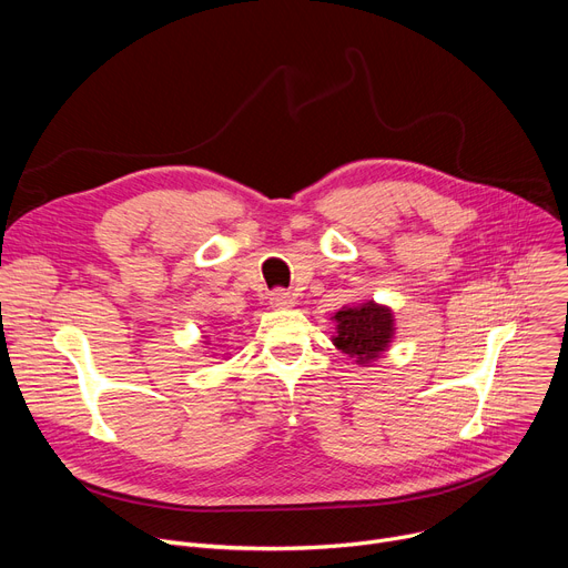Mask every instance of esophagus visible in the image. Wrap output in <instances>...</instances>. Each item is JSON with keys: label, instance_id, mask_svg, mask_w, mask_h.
Listing matches in <instances>:
<instances>
[{"label": "esophagus", "instance_id": "1", "mask_svg": "<svg viewBox=\"0 0 568 568\" xmlns=\"http://www.w3.org/2000/svg\"><path fill=\"white\" fill-rule=\"evenodd\" d=\"M294 294L287 290H274L268 294V306L272 308H292L294 306Z\"/></svg>", "mask_w": 568, "mask_h": 568}]
</instances>
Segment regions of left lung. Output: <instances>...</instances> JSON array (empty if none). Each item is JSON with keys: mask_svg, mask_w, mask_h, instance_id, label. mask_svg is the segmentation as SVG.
I'll return each instance as SVG.
<instances>
[{"mask_svg": "<svg viewBox=\"0 0 568 568\" xmlns=\"http://www.w3.org/2000/svg\"><path fill=\"white\" fill-rule=\"evenodd\" d=\"M334 320L336 334L332 336V343L362 366L377 362L389 349L396 334L394 311L375 302L345 306Z\"/></svg>", "mask_w": 568, "mask_h": 568, "instance_id": "8db88e82", "label": "left lung"}]
</instances>
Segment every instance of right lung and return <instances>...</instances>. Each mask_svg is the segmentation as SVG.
I'll list each match as a JSON object with an SVG mask.
<instances>
[{
  "mask_svg": "<svg viewBox=\"0 0 568 568\" xmlns=\"http://www.w3.org/2000/svg\"><path fill=\"white\" fill-rule=\"evenodd\" d=\"M204 338H206V336H204ZM204 345H209V343H204Z\"/></svg>",
  "mask_w": 568,
  "mask_h": 568,
  "instance_id": "right-lung-1",
  "label": "right lung"
}]
</instances>
